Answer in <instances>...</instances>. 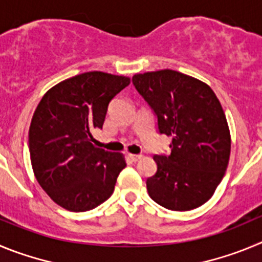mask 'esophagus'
<instances>
[{"mask_svg": "<svg viewBox=\"0 0 262 262\" xmlns=\"http://www.w3.org/2000/svg\"><path fill=\"white\" fill-rule=\"evenodd\" d=\"M129 159H132L133 162H137V160H140L141 158H142V155H136V154H129L128 155Z\"/></svg>", "mask_w": 262, "mask_h": 262, "instance_id": "obj_1", "label": "esophagus"}]
</instances>
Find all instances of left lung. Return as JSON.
Segmentation results:
<instances>
[{
	"label": "left lung",
	"instance_id": "obj_1",
	"mask_svg": "<svg viewBox=\"0 0 262 262\" xmlns=\"http://www.w3.org/2000/svg\"><path fill=\"white\" fill-rule=\"evenodd\" d=\"M133 84L158 116L159 133L171 137V154L155 155L146 181L160 206L187 211L211 199L227 169L231 134L210 86L171 69L136 74Z\"/></svg>",
	"mask_w": 262,
	"mask_h": 262
}]
</instances>
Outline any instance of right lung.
Masks as SVG:
<instances>
[{
    "instance_id": "right-lung-1",
    "label": "right lung",
    "mask_w": 262,
    "mask_h": 262,
    "mask_svg": "<svg viewBox=\"0 0 262 262\" xmlns=\"http://www.w3.org/2000/svg\"><path fill=\"white\" fill-rule=\"evenodd\" d=\"M129 83L125 75L82 73L49 89L37 104L28 130L30 158L37 183L58 206L87 211L114 193L125 158L95 147L93 132Z\"/></svg>"
}]
</instances>
